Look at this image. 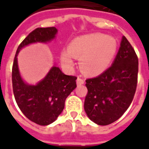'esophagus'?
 <instances>
[{"label": "esophagus", "mask_w": 149, "mask_h": 149, "mask_svg": "<svg viewBox=\"0 0 149 149\" xmlns=\"http://www.w3.org/2000/svg\"><path fill=\"white\" fill-rule=\"evenodd\" d=\"M77 84L78 86H80V85L84 84V79L83 78H81L80 77H78V78L77 79Z\"/></svg>", "instance_id": "1"}]
</instances>
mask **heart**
Segmentation results:
<instances>
[{
	"label": "heart",
	"instance_id": "1",
	"mask_svg": "<svg viewBox=\"0 0 149 149\" xmlns=\"http://www.w3.org/2000/svg\"><path fill=\"white\" fill-rule=\"evenodd\" d=\"M118 43L114 38L104 34H91L75 38L70 50L61 52V60L72 67L74 57L80 58V66L86 74L97 75L106 70L115 56Z\"/></svg>",
	"mask_w": 149,
	"mask_h": 149
}]
</instances>
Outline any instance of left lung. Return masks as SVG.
I'll use <instances>...</instances> for the list:
<instances>
[{
	"label": "left lung",
	"instance_id": "obj_1",
	"mask_svg": "<svg viewBox=\"0 0 149 149\" xmlns=\"http://www.w3.org/2000/svg\"><path fill=\"white\" fill-rule=\"evenodd\" d=\"M139 58L123 36L118 52L110 67L98 77L87 79L84 110L99 125L118 120L132 104L138 84Z\"/></svg>",
	"mask_w": 149,
	"mask_h": 149
}]
</instances>
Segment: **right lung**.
Returning <instances> with one entry per match:
<instances>
[{"instance_id": "add662e5", "label": "right lung", "mask_w": 149, "mask_h": 149, "mask_svg": "<svg viewBox=\"0 0 149 149\" xmlns=\"http://www.w3.org/2000/svg\"><path fill=\"white\" fill-rule=\"evenodd\" d=\"M57 33L55 27L38 28L22 41L17 48L12 66L13 92L17 106L24 116L39 125H48L57 119L65 107V100L77 87V77L64 74L52 66L37 85L25 84L20 76L17 54L24 46L35 42H47Z\"/></svg>"}]
</instances>
